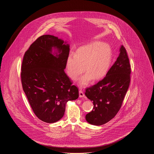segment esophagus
<instances>
[{
    "mask_svg": "<svg viewBox=\"0 0 154 154\" xmlns=\"http://www.w3.org/2000/svg\"><path fill=\"white\" fill-rule=\"evenodd\" d=\"M85 96V95H84V94L83 93V92L81 91V90H80L79 91V97H84Z\"/></svg>",
    "mask_w": 154,
    "mask_h": 154,
    "instance_id": "34e87169",
    "label": "esophagus"
}]
</instances>
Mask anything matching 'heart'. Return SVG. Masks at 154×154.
Returning a JSON list of instances; mask_svg holds the SVG:
<instances>
[{
	"instance_id": "heart-1",
	"label": "heart",
	"mask_w": 154,
	"mask_h": 154,
	"mask_svg": "<svg viewBox=\"0 0 154 154\" xmlns=\"http://www.w3.org/2000/svg\"><path fill=\"white\" fill-rule=\"evenodd\" d=\"M112 50L107 44L95 42L80 47L75 54H70L66 60V72L72 80H77L84 70L79 81L80 87H85L91 81L103 78L110 67Z\"/></svg>"
}]
</instances>
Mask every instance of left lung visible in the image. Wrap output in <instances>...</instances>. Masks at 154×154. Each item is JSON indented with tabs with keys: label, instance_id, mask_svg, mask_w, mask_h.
I'll return each mask as SVG.
<instances>
[{
	"label": "left lung",
	"instance_id": "1",
	"mask_svg": "<svg viewBox=\"0 0 154 154\" xmlns=\"http://www.w3.org/2000/svg\"><path fill=\"white\" fill-rule=\"evenodd\" d=\"M119 52L117 60L106 77L85 90V95L94 104L93 110L85 116L90 124H105L116 116L122 106L129 87L131 69L123 45Z\"/></svg>",
	"mask_w": 154,
	"mask_h": 154
}]
</instances>
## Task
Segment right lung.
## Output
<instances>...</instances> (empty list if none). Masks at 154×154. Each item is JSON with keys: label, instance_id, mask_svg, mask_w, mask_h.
Wrapping results in <instances>:
<instances>
[{"label": "right lung", "instance_id": "obj_1", "mask_svg": "<svg viewBox=\"0 0 154 154\" xmlns=\"http://www.w3.org/2000/svg\"><path fill=\"white\" fill-rule=\"evenodd\" d=\"M69 47L58 37L43 35L30 45L23 58V90L35 115L47 123L60 120L66 103L79 97L78 88L64 71Z\"/></svg>", "mask_w": 154, "mask_h": 154}]
</instances>
